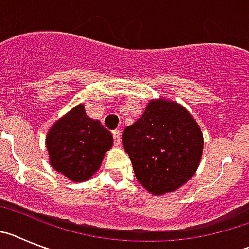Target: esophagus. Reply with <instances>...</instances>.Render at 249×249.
<instances>
[{
	"label": "esophagus",
	"mask_w": 249,
	"mask_h": 249,
	"mask_svg": "<svg viewBox=\"0 0 249 249\" xmlns=\"http://www.w3.org/2000/svg\"><path fill=\"white\" fill-rule=\"evenodd\" d=\"M112 137H114V144H115V145H119L120 142H122V133L119 130L112 131Z\"/></svg>",
	"instance_id": "obj_1"
}]
</instances>
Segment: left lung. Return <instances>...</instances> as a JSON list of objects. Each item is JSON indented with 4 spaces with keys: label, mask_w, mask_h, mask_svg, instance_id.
Segmentation results:
<instances>
[{
    "label": "left lung",
    "mask_w": 249,
    "mask_h": 249,
    "mask_svg": "<svg viewBox=\"0 0 249 249\" xmlns=\"http://www.w3.org/2000/svg\"><path fill=\"white\" fill-rule=\"evenodd\" d=\"M199 125L180 104L151 100L123 133L138 181L155 196L184 185L199 166L203 153Z\"/></svg>",
    "instance_id": "left-lung-1"
}]
</instances>
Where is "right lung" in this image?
<instances>
[{
	"label": "right lung",
	"instance_id": "right-lung-1",
	"mask_svg": "<svg viewBox=\"0 0 249 249\" xmlns=\"http://www.w3.org/2000/svg\"><path fill=\"white\" fill-rule=\"evenodd\" d=\"M111 145V133L86 115L83 104L59 119L46 137L50 163L72 181L91 178Z\"/></svg>",
	"mask_w": 249,
	"mask_h": 249
}]
</instances>
